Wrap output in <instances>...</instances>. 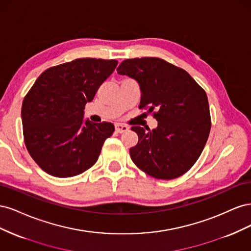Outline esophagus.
<instances>
[{
    "label": "esophagus",
    "mask_w": 251,
    "mask_h": 251,
    "mask_svg": "<svg viewBox=\"0 0 251 251\" xmlns=\"http://www.w3.org/2000/svg\"><path fill=\"white\" fill-rule=\"evenodd\" d=\"M115 130L117 133H125L128 130V126L123 124H116L115 125Z\"/></svg>",
    "instance_id": "1"
}]
</instances>
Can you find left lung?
<instances>
[{"label":"left lung","mask_w":251,"mask_h":251,"mask_svg":"<svg viewBox=\"0 0 251 251\" xmlns=\"http://www.w3.org/2000/svg\"><path fill=\"white\" fill-rule=\"evenodd\" d=\"M117 72L138 81L139 109L156 110L154 130L131 127L138 135V143L130 149L133 162L156 179L182 176L198 160L209 135L205 91L185 70L158 57L126 59Z\"/></svg>","instance_id":"obj_1"}]
</instances>
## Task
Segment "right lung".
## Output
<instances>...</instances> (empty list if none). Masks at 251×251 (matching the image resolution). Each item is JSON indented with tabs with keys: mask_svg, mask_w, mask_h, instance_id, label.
<instances>
[{
	"mask_svg": "<svg viewBox=\"0 0 251 251\" xmlns=\"http://www.w3.org/2000/svg\"><path fill=\"white\" fill-rule=\"evenodd\" d=\"M115 59L77 58L45 70L22 104L24 141L30 156L51 176L68 178L93 166L111 123L83 120L87 102L115 70Z\"/></svg>",
	"mask_w": 251,
	"mask_h": 251,
	"instance_id": "right-lung-1",
	"label": "right lung"
}]
</instances>
